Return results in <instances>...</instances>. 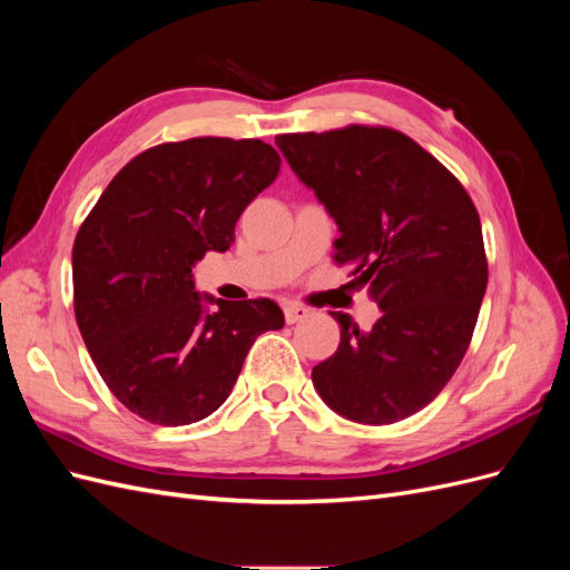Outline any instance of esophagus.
I'll return each mask as SVG.
<instances>
[{
	"label": "esophagus",
	"instance_id": "esophagus-1",
	"mask_svg": "<svg viewBox=\"0 0 570 570\" xmlns=\"http://www.w3.org/2000/svg\"><path fill=\"white\" fill-rule=\"evenodd\" d=\"M308 316V308L302 306V304H285V321L292 325V323H299Z\"/></svg>",
	"mask_w": 570,
	"mask_h": 570
}]
</instances>
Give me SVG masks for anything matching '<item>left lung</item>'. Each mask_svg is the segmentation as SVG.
<instances>
[{
    "mask_svg": "<svg viewBox=\"0 0 570 570\" xmlns=\"http://www.w3.org/2000/svg\"><path fill=\"white\" fill-rule=\"evenodd\" d=\"M275 145L337 223L335 262L383 312L371 331L333 312L340 347L314 366V387L350 421H402L450 383L473 337L488 287L475 206L435 157L390 128L278 135Z\"/></svg>",
    "mask_w": 570,
    "mask_h": 570,
    "instance_id": "8db88e82",
    "label": "left lung"
}]
</instances>
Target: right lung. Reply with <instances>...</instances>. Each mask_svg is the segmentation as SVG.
I'll list each match as a JSON object with an SVG mask.
<instances>
[{"label": "right lung", "mask_w": 570, "mask_h": 570, "mask_svg": "<svg viewBox=\"0 0 570 570\" xmlns=\"http://www.w3.org/2000/svg\"><path fill=\"white\" fill-rule=\"evenodd\" d=\"M278 170V151L262 140L159 145L118 170L80 226V335L107 387L140 419H206L228 400L254 340L285 325L275 302L199 295L193 275L206 252L230 249L239 214Z\"/></svg>", "instance_id": "add662e5"}]
</instances>
